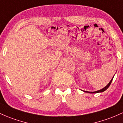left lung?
Segmentation results:
<instances>
[{
  "mask_svg": "<svg viewBox=\"0 0 123 123\" xmlns=\"http://www.w3.org/2000/svg\"><path fill=\"white\" fill-rule=\"evenodd\" d=\"M113 78H114V77H113V78H112V79H111V80H110V82H109V83H108L107 85L106 86H105V87H104V88L102 89H100V90H98V91H95V92H87V91H85V90H83V92H87V93H97L103 92L105 91V90H106V89H107L108 88V87H109V86L110 85V84H111V83L112 80H113Z\"/></svg>",
  "mask_w": 123,
  "mask_h": 123,
  "instance_id": "1",
  "label": "left lung"
}]
</instances>
